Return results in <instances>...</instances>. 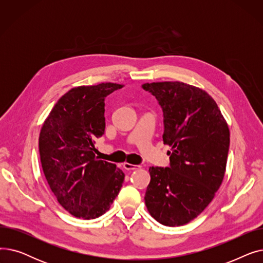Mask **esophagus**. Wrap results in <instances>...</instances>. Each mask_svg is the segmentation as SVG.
Wrapping results in <instances>:
<instances>
[{
	"instance_id": "1",
	"label": "esophagus",
	"mask_w": 263,
	"mask_h": 263,
	"mask_svg": "<svg viewBox=\"0 0 263 263\" xmlns=\"http://www.w3.org/2000/svg\"><path fill=\"white\" fill-rule=\"evenodd\" d=\"M123 168L126 171H134V170H137L140 168L139 165H134V164H130V163H123Z\"/></svg>"
}]
</instances>
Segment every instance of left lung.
Returning a JSON list of instances; mask_svg holds the SVG:
<instances>
[{"mask_svg":"<svg viewBox=\"0 0 263 263\" xmlns=\"http://www.w3.org/2000/svg\"><path fill=\"white\" fill-rule=\"evenodd\" d=\"M163 110V142L170 167H150L145 203L165 226H181L208 205L224 179L229 150L227 122L204 90L182 82L145 83Z\"/></svg>","mask_w":263,"mask_h":263,"instance_id":"left-lung-1","label":"left lung"}]
</instances>
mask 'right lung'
<instances>
[{
    "label": "right lung",
    "mask_w": 263,
    "mask_h": 263,
    "mask_svg": "<svg viewBox=\"0 0 263 263\" xmlns=\"http://www.w3.org/2000/svg\"><path fill=\"white\" fill-rule=\"evenodd\" d=\"M116 83L79 86L54 105L39 135L41 166L58 201L76 217L104 214L122 186L124 174L96 157V140L104 134V100L121 88Z\"/></svg>",
    "instance_id": "1"
}]
</instances>
